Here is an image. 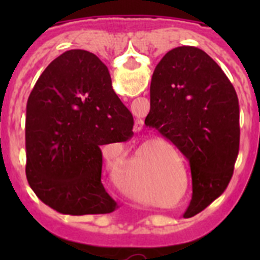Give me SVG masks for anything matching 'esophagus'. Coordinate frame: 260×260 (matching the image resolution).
Listing matches in <instances>:
<instances>
[{"instance_id":"1","label":"esophagus","mask_w":260,"mask_h":260,"mask_svg":"<svg viewBox=\"0 0 260 260\" xmlns=\"http://www.w3.org/2000/svg\"><path fill=\"white\" fill-rule=\"evenodd\" d=\"M142 125H143V122H142V121H138V122H137V130H141Z\"/></svg>"}]
</instances>
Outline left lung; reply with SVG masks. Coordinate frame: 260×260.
Returning <instances> with one entry per match:
<instances>
[{
	"mask_svg": "<svg viewBox=\"0 0 260 260\" xmlns=\"http://www.w3.org/2000/svg\"><path fill=\"white\" fill-rule=\"evenodd\" d=\"M146 123L189 160L194 212L226 189L240 150V105L233 84L199 48L178 47L158 62Z\"/></svg>",
	"mask_w": 260,
	"mask_h": 260,
	"instance_id": "obj_1",
	"label": "left lung"
}]
</instances>
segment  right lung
Wrapping results in <instances>:
<instances>
[{"mask_svg":"<svg viewBox=\"0 0 260 260\" xmlns=\"http://www.w3.org/2000/svg\"><path fill=\"white\" fill-rule=\"evenodd\" d=\"M134 118L113 91L107 66L87 50L50 62L29 93L26 176L43 203L65 215L109 213L102 182L103 144L134 135Z\"/></svg>","mask_w":260,"mask_h":260,"instance_id":"add662e5","label":"right lung"}]
</instances>
